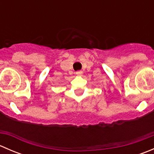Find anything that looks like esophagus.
Listing matches in <instances>:
<instances>
[{
	"label": "esophagus",
	"mask_w": 154,
	"mask_h": 154,
	"mask_svg": "<svg viewBox=\"0 0 154 154\" xmlns=\"http://www.w3.org/2000/svg\"><path fill=\"white\" fill-rule=\"evenodd\" d=\"M82 74H83V71H76V74H77V75L80 76V75H82Z\"/></svg>",
	"instance_id": "1"
}]
</instances>
